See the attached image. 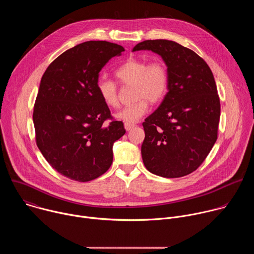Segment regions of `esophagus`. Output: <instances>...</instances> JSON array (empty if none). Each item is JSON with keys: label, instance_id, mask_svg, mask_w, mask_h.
<instances>
[{"label": "esophagus", "instance_id": "obj_1", "mask_svg": "<svg viewBox=\"0 0 254 254\" xmlns=\"http://www.w3.org/2000/svg\"><path fill=\"white\" fill-rule=\"evenodd\" d=\"M134 127H135V125H133V124H127V123H126V124H125V128H126V130H127V131H128V130L132 129Z\"/></svg>", "mask_w": 254, "mask_h": 254}]
</instances>
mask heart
Returning a JSON list of instances; mask_svg holds the SVG:
<instances>
[{
	"instance_id": "b5f03b06",
	"label": "heart",
	"mask_w": 254,
	"mask_h": 254,
	"mask_svg": "<svg viewBox=\"0 0 254 254\" xmlns=\"http://www.w3.org/2000/svg\"><path fill=\"white\" fill-rule=\"evenodd\" d=\"M116 77L126 86H133L132 104L125 106L115 117L125 123L133 124L149 111V103H157L165 96L169 75L161 62L149 63L146 60L130 58L116 70ZM97 92L102 101L110 107H118L119 89L115 81L99 78L96 82Z\"/></svg>"
}]
</instances>
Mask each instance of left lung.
<instances>
[{
    "instance_id": "obj_1",
    "label": "left lung",
    "mask_w": 254,
    "mask_h": 254,
    "mask_svg": "<svg viewBox=\"0 0 254 254\" xmlns=\"http://www.w3.org/2000/svg\"><path fill=\"white\" fill-rule=\"evenodd\" d=\"M159 54L169 75L168 92L142 123L143 165L164 178L191 174L217 139L220 100L212 71L194 51L170 40H146L132 51Z\"/></svg>"
}]
</instances>
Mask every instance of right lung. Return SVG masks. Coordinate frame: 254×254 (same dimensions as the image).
<instances>
[{"mask_svg":"<svg viewBox=\"0 0 254 254\" xmlns=\"http://www.w3.org/2000/svg\"><path fill=\"white\" fill-rule=\"evenodd\" d=\"M124 51L111 42H83L59 55L41 78L33 113L36 143L50 166L71 180L88 182L104 174L115 141L126 133L96 89L102 67Z\"/></svg>","mask_w":254,"mask_h":254,"instance_id":"1","label":"right lung"}]
</instances>
